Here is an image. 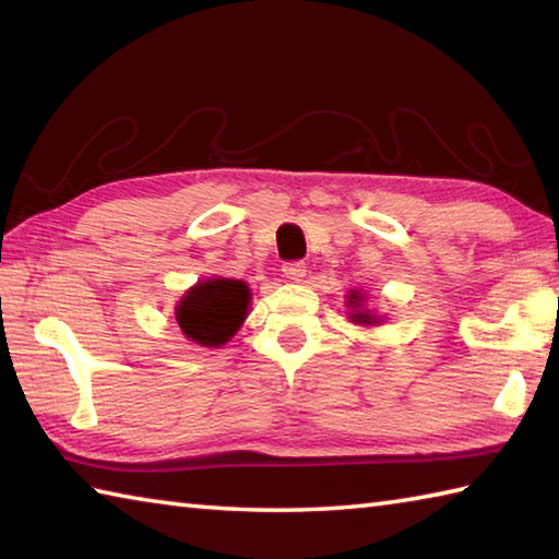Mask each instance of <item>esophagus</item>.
Returning a JSON list of instances; mask_svg holds the SVG:
<instances>
[{"label":"esophagus","instance_id":"34e87169","mask_svg":"<svg viewBox=\"0 0 559 559\" xmlns=\"http://www.w3.org/2000/svg\"><path fill=\"white\" fill-rule=\"evenodd\" d=\"M284 277L292 280V282H301L306 277V265L301 263V260H292V263H287L282 267Z\"/></svg>","mask_w":559,"mask_h":559}]
</instances>
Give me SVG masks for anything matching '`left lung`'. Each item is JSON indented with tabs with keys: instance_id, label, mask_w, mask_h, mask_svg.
I'll return each instance as SVG.
<instances>
[{
	"instance_id": "left-lung-1",
	"label": "left lung",
	"mask_w": 559,
	"mask_h": 559,
	"mask_svg": "<svg viewBox=\"0 0 559 559\" xmlns=\"http://www.w3.org/2000/svg\"><path fill=\"white\" fill-rule=\"evenodd\" d=\"M361 301H364V296H361L357 289H352L349 296H347V304H349V321H352V323H364V325H376V323H379V318H376L373 313H369L367 309H364Z\"/></svg>"
}]
</instances>
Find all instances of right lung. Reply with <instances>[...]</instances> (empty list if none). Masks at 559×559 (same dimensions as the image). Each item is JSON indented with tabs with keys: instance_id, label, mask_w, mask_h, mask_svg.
<instances>
[{
	"instance_id": "obj_1",
	"label": "right lung",
	"mask_w": 559,
	"mask_h": 559,
	"mask_svg": "<svg viewBox=\"0 0 559 559\" xmlns=\"http://www.w3.org/2000/svg\"><path fill=\"white\" fill-rule=\"evenodd\" d=\"M250 289L241 280L210 277L190 287L176 306V323L202 347H222L248 316Z\"/></svg>"
}]
</instances>
